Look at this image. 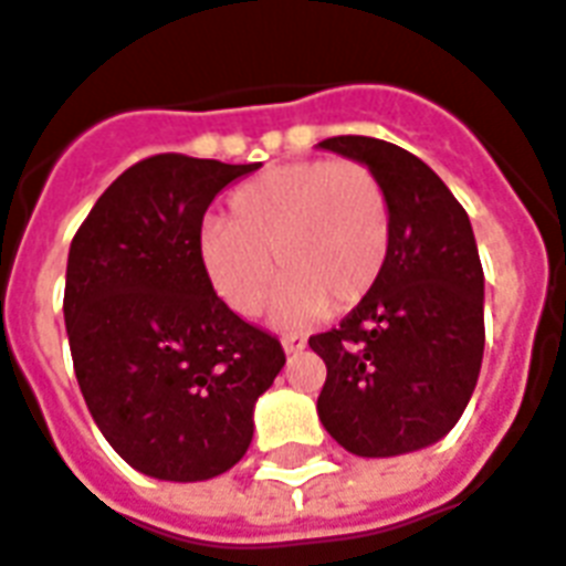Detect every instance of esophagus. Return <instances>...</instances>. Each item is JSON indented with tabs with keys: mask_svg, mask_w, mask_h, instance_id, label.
I'll return each mask as SVG.
<instances>
[{
	"mask_svg": "<svg viewBox=\"0 0 566 566\" xmlns=\"http://www.w3.org/2000/svg\"><path fill=\"white\" fill-rule=\"evenodd\" d=\"M282 347H284V354H300V350L305 347V336L287 333V336H282Z\"/></svg>",
	"mask_w": 566,
	"mask_h": 566,
	"instance_id": "obj_1",
	"label": "esophagus"
}]
</instances>
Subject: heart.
Returning <instances> with one entry per match:
<instances>
[{
    "mask_svg": "<svg viewBox=\"0 0 566 566\" xmlns=\"http://www.w3.org/2000/svg\"><path fill=\"white\" fill-rule=\"evenodd\" d=\"M389 207L384 186L357 161H294L242 182L228 224L207 221L198 254L216 294L242 317L266 303L275 266L284 272L272 305L279 324H296L357 305L387 263ZM276 263H271V254Z\"/></svg>",
    "mask_w": 566,
    "mask_h": 566,
    "instance_id": "b5f03b06",
    "label": "heart"
}]
</instances>
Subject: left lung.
I'll return each instance as SVG.
<instances>
[{
    "mask_svg": "<svg viewBox=\"0 0 566 566\" xmlns=\"http://www.w3.org/2000/svg\"><path fill=\"white\" fill-rule=\"evenodd\" d=\"M321 149L368 167L389 207L378 282L329 333L308 338L326 363L317 417L347 453H417L453 429L483 363V263L462 203L417 155L378 137Z\"/></svg>",
    "mask_w": 566,
    "mask_h": 566,
    "instance_id": "1",
    "label": "left lung"
}]
</instances>
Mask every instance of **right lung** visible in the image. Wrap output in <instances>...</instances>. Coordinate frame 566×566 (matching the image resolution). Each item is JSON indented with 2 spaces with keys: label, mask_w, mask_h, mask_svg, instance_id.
Here are the masks:
<instances>
[{
  "label": "right lung",
  "mask_w": 566,
  "mask_h": 566,
  "mask_svg": "<svg viewBox=\"0 0 566 566\" xmlns=\"http://www.w3.org/2000/svg\"><path fill=\"white\" fill-rule=\"evenodd\" d=\"M258 165L153 155L74 233L65 329L92 420L155 480L198 483L240 462L254 401L284 366L279 338L221 303L198 254L209 203Z\"/></svg>",
  "instance_id": "right-lung-1"
}]
</instances>
